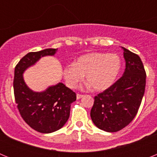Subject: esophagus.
I'll return each instance as SVG.
<instances>
[{"instance_id": "obj_1", "label": "esophagus", "mask_w": 157, "mask_h": 157, "mask_svg": "<svg viewBox=\"0 0 157 157\" xmlns=\"http://www.w3.org/2000/svg\"><path fill=\"white\" fill-rule=\"evenodd\" d=\"M83 98V95H82V94H78L77 95H76V98H77L78 100L80 99V98Z\"/></svg>"}]
</instances>
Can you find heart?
<instances>
[{
  "instance_id": "obj_1",
  "label": "heart",
  "mask_w": 157,
  "mask_h": 157,
  "mask_svg": "<svg viewBox=\"0 0 157 157\" xmlns=\"http://www.w3.org/2000/svg\"><path fill=\"white\" fill-rule=\"evenodd\" d=\"M121 67V58L117 54L90 52L79 56L74 64L65 67L63 75L70 88H75L86 75L89 86L96 91H104L114 84Z\"/></svg>"
}]
</instances>
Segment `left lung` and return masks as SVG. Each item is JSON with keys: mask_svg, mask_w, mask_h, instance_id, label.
<instances>
[{"mask_svg": "<svg viewBox=\"0 0 157 157\" xmlns=\"http://www.w3.org/2000/svg\"><path fill=\"white\" fill-rule=\"evenodd\" d=\"M122 48L126 61L123 76L96 96L90 111L96 127L107 132L119 131L134 120L145 93L146 74L141 58Z\"/></svg>", "mask_w": 157, "mask_h": 157, "instance_id": "left-lung-1", "label": "left lung"}]
</instances>
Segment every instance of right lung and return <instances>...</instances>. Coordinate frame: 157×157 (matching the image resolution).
Segmentation results:
<instances>
[{
	"label": "right lung",
	"mask_w": 157,
	"mask_h": 157,
	"mask_svg": "<svg viewBox=\"0 0 157 157\" xmlns=\"http://www.w3.org/2000/svg\"><path fill=\"white\" fill-rule=\"evenodd\" d=\"M56 51L57 48H46L29 52L19 60L14 74V95L19 113L31 128L43 134L63 127L70 116L71 104L76 101V94L62 82L41 92L33 91L25 82L23 73L41 57L54 56Z\"/></svg>",
	"instance_id": "1"
}]
</instances>
